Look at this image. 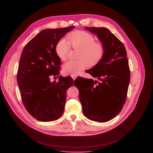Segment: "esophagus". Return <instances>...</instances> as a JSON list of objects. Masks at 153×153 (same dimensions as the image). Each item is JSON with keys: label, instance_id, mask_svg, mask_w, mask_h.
<instances>
[{"label": "esophagus", "instance_id": "1", "mask_svg": "<svg viewBox=\"0 0 153 153\" xmlns=\"http://www.w3.org/2000/svg\"><path fill=\"white\" fill-rule=\"evenodd\" d=\"M71 77H72V79L74 80H74L77 77V76H74V75H72V76H71Z\"/></svg>", "mask_w": 153, "mask_h": 153}]
</instances>
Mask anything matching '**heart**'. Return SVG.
Returning <instances> with one entry per match:
<instances>
[{
    "instance_id": "b5f03b06",
    "label": "heart",
    "mask_w": 153,
    "mask_h": 153,
    "mask_svg": "<svg viewBox=\"0 0 153 153\" xmlns=\"http://www.w3.org/2000/svg\"><path fill=\"white\" fill-rule=\"evenodd\" d=\"M68 41L62 38L56 45V53L61 60H66L69 55L71 46L74 49L81 50L78 61H69L64 64L63 71L66 74L77 76L88 66L98 63L103 58L104 47L99 42H95L94 37L84 31H76L69 33Z\"/></svg>"
}]
</instances>
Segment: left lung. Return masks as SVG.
I'll use <instances>...</instances> for the list:
<instances>
[{
  "label": "left lung",
  "instance_id": "left-lung-1",
  "mask_svg": "<svg viewBox=\"0 0 153 153\" xmlns=\"http://www.w3.org/2000/svg\"><path fill=\"white\" fill-rule=\"evenodd\" d=\"M97 35L104 47L102 59L87 71L97 81L79 77L74 85L79 90L84 115L94 121L105 122L116 117L123 107L130 81V71L124 45L103 27H85Z\"/></svg>",
  "mask_w": 153,
  "mask_h": 153
}]
</instances>
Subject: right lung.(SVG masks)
<instances>
[{
	"label": "right lung",
	"mask_w": 153,
	"mask_h": 153,
	"mask_svg": "<svg viewBox=\"0 0 153 153\" xmlns=\"http://www.w3.org/2000/svg\"><path fill=\"white\" fill-rule=\"evenodd\" d=\"M74 27L42 30L22 53L17 76L21 99L28 113L39 121H53L64 112L66 91L73 79L60 76L58 82H51L50 76H57L60 71L61 62L56 45Z\"/></svg>",
	"instance_id": "right-lung-1"
}]
</instances>
